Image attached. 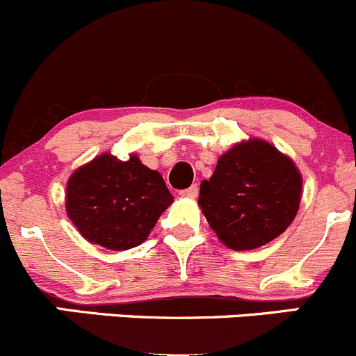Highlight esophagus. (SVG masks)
<instances>
[{
    "label": "esophagus",
    "instance_id": "34e87169",
    "mask_svg": "<svg viewBox=\"0 0 356 356\" xmlns=\"http://www.w3.org/2000/svg\"><path fill=\"white\" fill-rule=\"evenodd\" d=\"M181 196H184V198H196V196H198V186L193 184L191 188L182 189V191H181Z\"/></svg>",
    "mask_w": 356,
    "mask_h": 356
}]
</instances>
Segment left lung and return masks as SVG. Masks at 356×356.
<instances>
[{
    "label": "left lung",
    "instance_id": "left-lung-1",
    "mask_svg": "<svg viewBox=\"0 0 356 356\" xmlns=\"http://www.w3.org/2000/svg\"><path fill=\"white\" fill-rule=\"evenodd\" d=\"M302 179L294 161L262 139L234 144L219 156L198 203L217 238L252 250L280 236L294 220Z\"/></svg>",
    "mask_w": 356,
    "mask_h": 356
}]
</instances>
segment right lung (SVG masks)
Returning a JSON list of instances; mask_svg holds the SVG:
<instances>
[{
    "label": "right lung",
    "instance_id": "1",
    "mask_svg": "<svg viewBox=\"0 0 356 356\" xmlns=\"http://www.w3.org/2000/svg\"><path fill=\"white\" fill-rule=\"evenodd\" d=\"M174 196L160 172L104 153L72 172L65 210L83 238L109 250H127L149 236Z\"/></svg>",
    "mask_w": 356,
    "mask_h": 356
}]
</instances>
